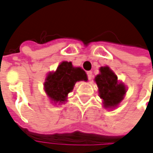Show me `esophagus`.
I'll use <instances>...</instances> for the list:
<instances>
[{
	"label": "esophagus",
	"mask_w": 153,
	"mask_h": 153,
	"mask_svg": "<svg viewBox=\"0 0 153 153\" xmlns=\"http://www.w3.org/2000/svg\"><path fill=\"white\" fill-rule=\"evenodd\" d=\"M87 74H88V80L91 81L93 79V72L92 71H88Z\"/></svg>",
	"instance_id": "esophagus-1"
}]
</instances>
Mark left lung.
Here are the masks:
<instances>
[{"mask_svg": "<svg viewBox=\"0 0 153 153\" xmlns=\"http://www.w3.org/2000/svg\"><path fill=\"white\" fill-rule=\"evenodd\" d=\"M99 71L100 73L94 79L98 85L99 97L103 99V107L114 108L123 100L126 88L119 82L117 76L108 66H102Z\"/></svg>", "mask_w": 153, "mask_h": 153, "instance_id": "left-lung-1", "label": "left lung"}]
</instances>
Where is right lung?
<instances>
[{
    "mask_svg": "<svg viewBox=\"0 0 153 153\" xmlns=\"http://www.w3.org/2000/svg\"><path fill=\"white\" fill-rule=\"evenodd\" d=\"M88 81L86 72L81 67H74L71 62H61L55 72L48 75L44 83L45 91L50 100L55 103L66 101L76 82Z\"/></svg>",
    "mask_w": 153,
    "mask_h": 153,
    "instance_id": "add662e5",
    "label": "right lung"
}]
</instances>
